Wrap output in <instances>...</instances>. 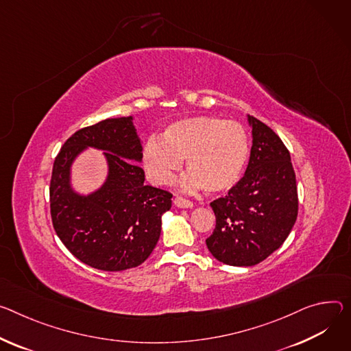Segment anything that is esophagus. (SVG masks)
Returning <instances> with one entry per match:
<instances>
[{
	"mask_svg": "<svg viewBox=\"0 0 351 351\" xmlns=\"http://www.w3.org/2000/svg\"><path fill=\"white\" fill-rule=\"evenodd\" d=\"M173 204H175L176 207H179V208H192V207L195 206L193 202H190V200H187V199H184V197H180V196H176V197H175Z\"/></svg>",
	"mask_w": 351,
	"mask_h": 351,
	"instance_id": "34e87169",
	"label": "esophagus"
}]
</instances>
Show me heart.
Returning a JSON list of instances; mask_svg holds the SVG:
<instances>
[{
  "mask_svg": "<svg viewBox=\"0 0 351 351\" xmlns=\"http://www.w3.org/2000/svg\"><path fill=\"white\" fill-rule=\"evenodd\" d=\"M250 143L245 127L214 116H195L169 124L161 141L149 138L141 161L151 182L168 184L186 159L182 187L217 195L232 189L249 161Z\"/></svg>",
  "mask_w": 351,
  "mask_h": 351,
  "instance_id": "b5f03b06",
  "label": "heart"
}]
</instances>
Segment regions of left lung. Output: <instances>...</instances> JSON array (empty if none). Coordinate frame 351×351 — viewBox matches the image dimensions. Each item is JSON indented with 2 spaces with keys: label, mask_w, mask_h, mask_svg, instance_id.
<instances>
[{
  "label": "left lung",
  "mask_w": 351,
  "mask_h": 351,
  "mask_svg": "<svg viewBox=\"0 0 351 351\" xmlns=\"http://www.w3.org/2000/svg\"><path fill=\"white\" fill-rule=\"evenodd\" d=\"M252 148L243 178L228 196L214 200L215 230L206 245L230 266H254L269 258L290 235L298 214L291 156L265 123L246 116Z\"/></svg>",
  "instance_id": "8db88e82"
}]
</instances>
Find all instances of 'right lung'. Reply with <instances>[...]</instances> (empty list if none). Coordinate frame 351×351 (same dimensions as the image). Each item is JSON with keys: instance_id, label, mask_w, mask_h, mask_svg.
<instances>
[{"instance_id": "1", "label": "right lung", "mask_w": 351, "mask_h": 351, "mask_svg": "<svg viewBox=\"0 0 351 351\" xmlns=\"http://www.w3.org/2000/svg\"><path fill=\"white\" fill-rule=\"evenodd\" d=\"M104 150L107 178L88 194L72 184V167L86 149ZM143 141L134 117L106 119L74 133L60 149L50 183L53 227L82 263L121 271L148 259L161 235L172 195L144 184Z\"/></svg>"}]
</instances>
